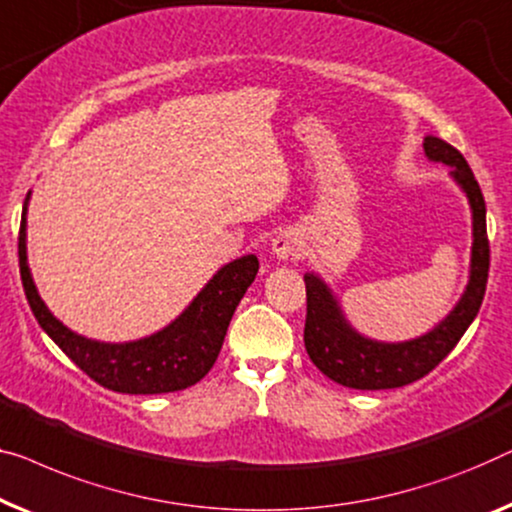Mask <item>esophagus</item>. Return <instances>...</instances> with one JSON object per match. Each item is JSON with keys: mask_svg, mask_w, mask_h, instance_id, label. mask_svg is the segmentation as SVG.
Instances as JSON below:
<instances>
[{"mask_svg": "<svg viewBox=\"0 0 512 512\" xmlns=\"http://www.w3.org/2000/svg\"><path fill=\"white\" fill-rule=\"evenodd\" d=\"M272 254L279 258V261H288V258H298L302 254V240L291 231L279 233L277 238L272 240Z\"/></svg>", "mask_w": 512, "mask_h": 512, "instance_id": "esophagus-1", "label": "esophagus"}]
</instances>
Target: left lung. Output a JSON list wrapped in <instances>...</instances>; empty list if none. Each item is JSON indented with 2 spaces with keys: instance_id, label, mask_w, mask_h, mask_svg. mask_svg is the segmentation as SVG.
Here are the masks:
<instances>
[{
  "instance_id": "1",
  "label": "left lung",
  "mask_w": 512,
  "mask_h": 512,
  "mask_svg": "<svg viewBox=\"0 0 512 512\" xmlns=\"http://www.w3.org/2000/svg\"><path fill=\"white\" fill-rule=\"evenodd\" d=\"M427 159L450 166V175L464 189L473 214V247H471V277L457 307L429 330L427 335L411 342L383 344L355 332L339 309L335 295L316 274H305L307 288V321L305 348L309 358L321 372L339 385L355 390H388L402 388L427 376L446 355L453 351L459 339L476 318L483 305L487 272H490V240H487L485 198L473 170L466 159L448 145L446 140L427 136Z\"/></svg>"
}]
</instances>
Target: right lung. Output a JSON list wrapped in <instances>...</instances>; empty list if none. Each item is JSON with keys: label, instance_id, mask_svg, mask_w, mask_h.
I'll return each mask as SVG.
<instances>
[{"label": "right lung", "instance_id": "obj_1", "mask_svg": "<svg viewBox=\"0 0 512 512\" xmlns=\"http://www.w3.org/2000/svg\"><path fill=\"white\" fill-rule=\"evenodd\" d=\"M27 201L29 194L25 198V207H22L18 235L20 279L27 302L46 335L92 381L108 390L124 392V395H161V392L189 388L210 372L221 344H224L235 307L240 305L242 295L256 279L258 258L254 254L224 265L207 281V286L196 295L194 302L157 335L127 344L94 342V339L80 337L64 323H59L43 305L41 295L36 293L32 274L27 268Z\"/></svg>", "mask_w": 512, "mask_h": 512}]
</instances>
